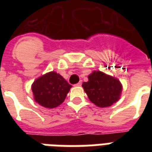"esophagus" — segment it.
Instances as JSON below:
<instances>
[{"label":"esophagus","mask_w":152,"mask_h":152,"mask_svg":"<svg viewBox=\"0 0 152 152\" xmlns=\"http://www.w3.org/2000/svg\"><path fill=\"white\" fill-rule=\"evenodd\" d=\"M82 85V81H80L78 83H76V86H77V87H80V86Z\"/></svg>","instance_id":"34e87169"}]
</instances>
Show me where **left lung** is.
Wrapping results in <instances>:
<instances>
[{"label": "left lung", "instance_id": "1", "mask_svg": "<svg viewBox=\"0 0 152 152\" xmlns=\"http://www.w3.org/2000/svg\"><path fill=\"white\" fill-rule=\"evenodd\" d=\"M82 87L89 99L99 107L110 106L120 99L122 85L118 79L100 71H94L88 76V82Z\"/></svg>", "mask_w": 152, "mask_h": 152}]
</instances>
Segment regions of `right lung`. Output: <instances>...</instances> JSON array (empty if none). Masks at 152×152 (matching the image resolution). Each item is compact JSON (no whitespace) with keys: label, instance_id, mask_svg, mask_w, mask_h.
<instances>
[{"label":"right lung","instance_id":"1","mask_svg":"<svg viewBox=\"0 0 152 152\" xmlns=\"http://www.w3.org/2000/svg\"><path fill=\"white\" fill-rule=\"evenodd\" d=\"M70 85L60 74L50 72L35 80L31 85L34 99L46 108H55L63 102Z\"/></svg>","mask_w":152,"mask_h":152}]
</instances>
